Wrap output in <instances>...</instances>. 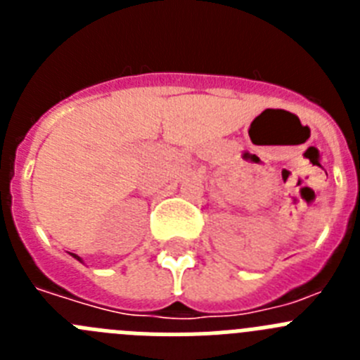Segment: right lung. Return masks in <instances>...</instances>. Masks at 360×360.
I'll use <instances>...</instances> for the list:
<instances>
[{"instance_id":"obj_1","label":"right lung","mask_w":360,"mask_h":360,"mask_svg":"<svg viewBox=\"0 0 360 360\" xmlns=\"http://www.w3.org/2000/svg\"><path fill=\"white\" fill-rule=\"evenodd\" d=\"M72 256H73V257H75V259H79V262H81V263H82V259H81V257H79V256H77V254H72Z\"/></svg>"}]
</instances>
